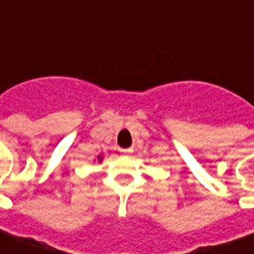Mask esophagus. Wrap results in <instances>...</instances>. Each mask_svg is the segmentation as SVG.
<instances>
[{
	"instance_id": "34e87169",
	"label": "esophagus",
	"mask_w": 254,
	"mask_h": 254,
	"mask_svg": "<svg viewBox=\"0 0 254 254\" xmlns=\"http://www.w3.org/2000/svg\"><path fill=\"white\" fill-rule=\"evenodd\" d=\"M132 152H133V149H132V148L121 149V154H124V155H129V154H132Z\"/></svg>"
}]
</instances>
